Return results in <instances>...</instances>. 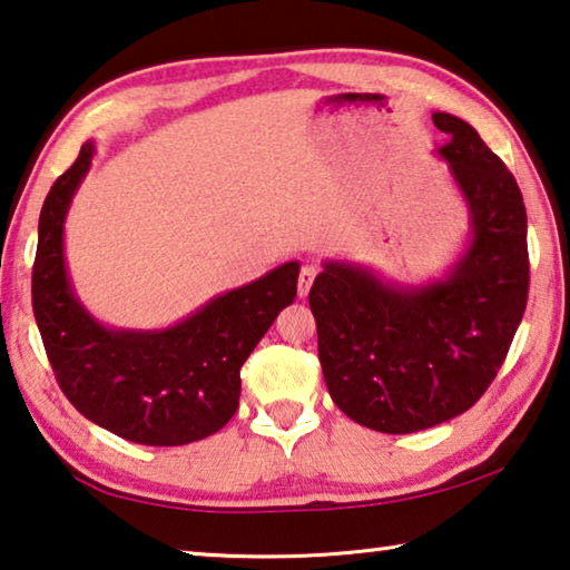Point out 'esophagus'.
I'll return each instance as SVG.
<instances>
[{"label":"esophagus","instance_id":"esophagus-1","mask_svg":"<svg viewBox=\"0 0 570 570\" xmlns=\"http://www.w3.org/2000/svg\"><path fill=\"white\" fill-rule=\"evenodd\" d=\"M317 274H320V268L314 266V264H304L302 266V271H299V296L309 294V288L314 284V278H317Z\"/></svg>","mask_w":570,"mask_h":570}]
</instances>
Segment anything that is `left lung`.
I'll list each match as a JSON object with an SVG mask.
<instances>
[{"instance_id": "1", "label": "left lung", "mask_w": 570, "mask_h": 570, "mask_svg": "<svg viewBox=\"0 0 570 570\" xmlns=\"http://www.w3.org/2000/svg\"><path fill=\"white\" fill-rule=\"evenodd\" d=\"M439 157L462 189L472 240L446 278L381 282L365 266L324 264L309 306L337 409L383 433H413L464 413L502 367L528 304V215L512 171L472 126L433 114Z\"/></svg>"}]
</instances>
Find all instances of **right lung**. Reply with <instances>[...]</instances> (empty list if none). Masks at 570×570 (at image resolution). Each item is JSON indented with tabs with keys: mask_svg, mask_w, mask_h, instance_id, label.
<instances>
[{
	"mask_svg": "<svg viewBox=\"0 0 570 570\" xmlns=\"http://www.w3.org/2000/svg\"><path fill=\"white\" fill-rule=\"evenodd\" d=\"M94 141L42 203L32 266V312L60 391L88 421L134 444L183 446L220 431L240 399V367L294 302L299 264L215 296L175 327L108 330L70 286L62 223L94 159Z\"/></svg>",
	"mask_w": 570,
	"mask_h": 570,
	"instance_id": "add662e5",
	"label": "right lung"
}]
</instances>
